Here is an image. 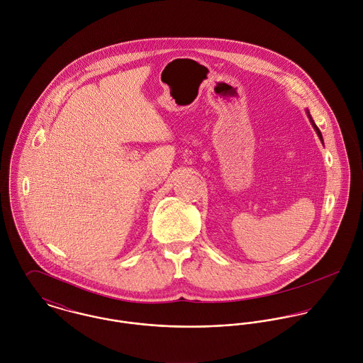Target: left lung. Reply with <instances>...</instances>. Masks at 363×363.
<instances>
[{"label":"left lung","mask_w":363,"mask_h":363,"mask_svg":"<svg viewBox=\"0 0 363 363\" xmlns=\"http://www.w3.org/2000/svg\"><path fill=\"white\" fill-rule=\"evenodd\" d=\"M308 116H309V118H311V125H313V128H314V130H315V133H317V135H318V137H320V140H321V141H323V137H321V133H320V130H318V127H317V125H315V124H314V121H313V118H311V113H309V111H308Z\"/></svg>","instance_id":"1"}]
</instances>
